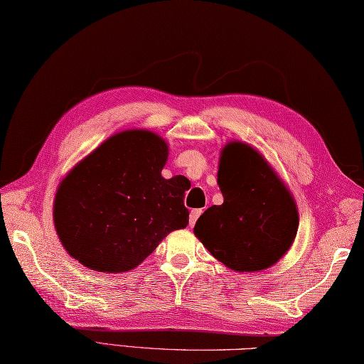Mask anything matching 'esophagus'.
Wrapping results in <instances>:
<instances>
[{"label":"esophagus","instance_id":"obj_1","mask_svg":"<svg viewBox=\"0 0 364 364\" xmlns=\"http://www.w3.org/2000/svg\"><path fill=\"white\" fill-rule=\"evenodd\" d=\"M203 214V209H193L190 212V226H193L196 223L198 218Z\"/></svg>","mask_w":364,"mask_h":364}]
</instances>
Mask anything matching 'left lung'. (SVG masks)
Listing matches in <instances>:
<instances>
[{
  "instance_id": "8db88e82",
  "label": "left lung",
  "mask_w": 364,
  "mask_h": 364,
  "mask_svg": "<svg viewBox=\"0 0 364 364\" xmlns=\"http://www.w3.org/2000/svg\"><path fill=\"white\" fill-rule=\"evenodd\" d=\"M223 204L198 218L195 235L218 262L239 272L263 271L290 249L298 231L293 196L255 149L230 142L217 174Z\"/></svg>"
}]
</instances>
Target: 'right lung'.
I'll use <instances>...</instances> for the list:
<instances>
[{
  "label": "right lung",
  "instance_id": "1",
  "mask_svg": "<svg viewBox=\"0 0 364 364\" xmlns=\"http://www.w3.org/2000/svg\"><path fill=\"white\" fill-rule=\"evenodd\" d=\"M168 146L146 129L105 141L61 181L53 222L73 258L93 271L125 272L142 263L171 231L188 225L190 181L164 179Z\"/></svg>",
  "mask_w": 364,
  "mask_h": 364
}]
</instances>
